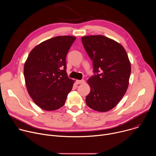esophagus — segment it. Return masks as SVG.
Masks as SVG:
<instances>
[{"label": "esophagus", "instance_id": "34e87169", "mask_svg": "<svg viewBox=\"0 0 156 156\" xmlns=\"http://www.w3.org/2000/svg\"><path fill=\"white\" fill-rule=\"evenodd\" d=\"M76 84H83L84 83V80H76Z\"/></svg>", "mask_w": 156, "mask_h": 156}]
</instances>
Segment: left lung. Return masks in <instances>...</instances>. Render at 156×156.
<instances>
[{
  "instance_id": "1",
  "label": "left lung",
  "mask_w": 156,
  "mask_h": 156,
  "mask_svg": "<svg viewBox=\"0 0 156 156\" xmlns=\"http://www.w3.org/2000/svg\"><path fill=\"white\" fill-rule=\"evenodd\" d=\"M89 57L93 60V72L87 83L91 91L86 103L98 112L115 107L125 94L131 74V64L123 47L102 35L81 37Z\"/></svg>"
}]
</instances>
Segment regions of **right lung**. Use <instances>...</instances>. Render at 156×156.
<instances>
[{"label": "right lung", "mask_w": 156, "mask_h": 156, "mask_svg": "<svg viewBox=\"0 0 156 156\" xmlns=\"http://www.w3.org/2000/svg\"><path fill=\"white\" fill-rule=\"evenodd\" d=\"M76 39L72 36H56L36 46L24 66L28 92L43 110L60 108L72 91L74 81L66 73V57Z\"/></svg>", "instance_id": "obj_1"}]
</instances>
